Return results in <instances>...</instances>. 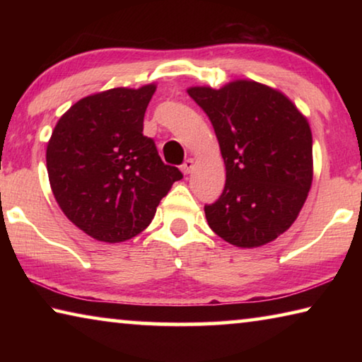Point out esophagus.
I'll list each match as a JSON object with an SVG mask.
<instances>
[{
    "mask_svg": "<svg viewBox=\"0 0 362 362\" xmlns=\"http://www.w3.org/2000/svg\"><path fill=\"white\" fill-rule=\"evenodd\" d=\"M193 168H194V161H193L192 158H189V159H187L185 163L182 164V173L183 174H189L193 170Z\"/></svg>",
    "mask_w": 362,
    "mask_h": 362,
    "instance_id": "34e87169",
    "label": "esophagus"
}]
</instances>
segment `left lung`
<instances>
[{
    "instance_id": "1",
    "label": "left lung",
    "mask_w": 362,
    "mask_h": 362,
    "mask_svg": "<svg viewBox=\"0 0 362 362\" xmlns=\"http://www.w3.org/2000/svg\"><path fill=\"white\" fill-rule=\"evenodd\" d=\"M188 94L209 116L226 169L222 194L204 206L207 223L238 247L276 240L297 218L313 180L308 121L279 90L246 79Z\"/></svg>"
}]
</instances>
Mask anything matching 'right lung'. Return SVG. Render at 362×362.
<instances>
[{
	"label": "right lung",
	"mask_w": 362,
	"mask_h": 362,
	"mask_svg": "<svg viewBox=\"0 0 362 362\" xmlns=\"http://www.w3.org/2000/svg\"><path fill=\"white\" fill-rule=\"evenodd\" d=\"M156 86L84 97L54 127L46 150L54 198L79 230L103 243L144 231L182 173L164 164L144 116Z\"/></svg>",
	"instance_id": "right-lung-1"
}]
</instances>
